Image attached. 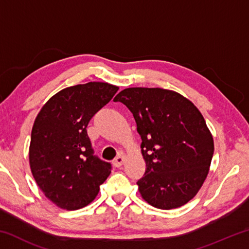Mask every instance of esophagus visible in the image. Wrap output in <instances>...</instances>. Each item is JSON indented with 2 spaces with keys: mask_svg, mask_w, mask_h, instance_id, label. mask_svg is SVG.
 Returning <instances> with one entry per match:
<instances>
[{
  "mask_svg": "<svg viewBox=\"0 0 249 249\" xmlns=\"http://www.w3.org/2000/svg\"><path fill=\"white\" fill-rule=\"evenodd\" d=\"M124 161H125L124 156L120 155V156H117V157L114 159V161H113V165H114V167H116V168H120V167L123 166Z\"/></svg>",
  "mask_w": 249,
  "mask_h": 249,
  "instance_id": "esophagus-1",
  "label": "esophagus"
}]
</instances>
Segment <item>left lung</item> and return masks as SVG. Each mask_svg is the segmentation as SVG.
Masks as SVG:
<instances>
[{"label": "left lung", "instance_id": "obj_1", "mask_svg": "<svg viewBox=\"0 0 249 249\" xmlns=\"http://www.w3.org/2000/svg\"><path fill=\"white\" fill-rule=\"evenodd\" d=\"M128 107L142 138L146 171L137 181L154 208L177 209L196 196L208 177L213 136L190 100L161 88H127L114 98Z\"/></svg>", "mask_w": 249, "mask_h": 249}]
</instances>
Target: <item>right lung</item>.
<instances>
[{"instance_id":"add662e5","label":"right lung","mask_w":249,"mask_h":249,"mask_svg":"<svg viewBox=\"0 0 249 249\" xmlns=\"http://www.w3.org/2000/svg\"><path fill=\"white\" fill-rule=\"evenodd\" d=\"M119 87L77 84L53 95L37 114L29 144V166L37 185L58 208L73 211L93 201L111 165L93 156L87 126Z\"/></svg>"}]
</instances>
